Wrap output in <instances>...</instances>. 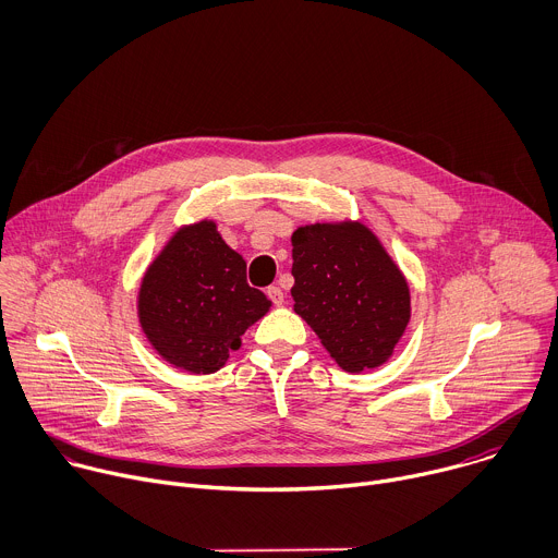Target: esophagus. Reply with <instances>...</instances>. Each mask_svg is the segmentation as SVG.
<instances>
[{
	"label": "esophagus",
	"mask_w": 558,
	"mask_h": 558,
	"mask_svg": "<svg viewBox=\"0 0 558 558\" xmlns=\"http://www.w3.org/2000/svg\"><path fill=\"white\" fill-rule=\"evenodd\" d=\"M266 294H268V299H270L275 305H281V303H283V290H281L279 286H270V288L266 290Z\"/></svg>",
	"instance_id": "1"
}]
</instances>
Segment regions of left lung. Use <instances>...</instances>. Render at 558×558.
Listing matches in <instances>:
<instances>
[{
    "label": "left lung",
    "mask_w": 558,
    "mask_h": 558,
    "mask_svg": "<svg viewBox=\"0 0 558 558\" xmlns=\"http://www.w3.org/2000/svg\"><path fill=\"white\" fill-rule=\"evenodd\" d=\"M294 312L350 374L380 367L411 318L409 283L363 221L292 233Z\"/></svg>",
    "instance_id": "obj_1"
}]
</instances>
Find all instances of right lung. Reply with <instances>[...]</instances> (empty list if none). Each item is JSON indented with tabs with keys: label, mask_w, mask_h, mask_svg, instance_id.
Listing matches in <instances>:
<instances>
[{
	"label": "right lung",
	"mask_w": 558,
	"mask_h": 558,
	"mask_svg": "<svg viewBox=\"0 0 558 558\" xmlns=\"http://www.w3.org/2000/svg\"><path fill=\"white\" fill-rule=\"evenodd\" d=\"M270 301L246 281V262L215 221L178 229L149 264L138 290V320L151 348L189 374H213L240 350L242 333Z\"/></svg>",
	"instance_id": "add662e5"
}]
</instances>
